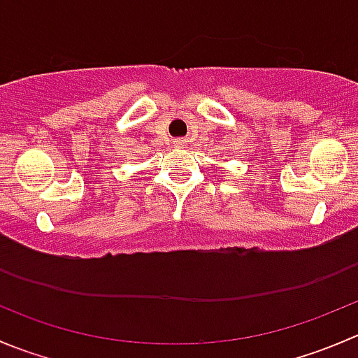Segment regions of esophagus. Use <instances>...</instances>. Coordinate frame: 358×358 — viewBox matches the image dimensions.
Listing matches in <instances>:
<instances>
[{
    "label": "esophagus",
    "mask_w": 358,
    "mask_h": 358,
    "mask_svg": "<svg viewBox=\"0 0 358 358\" xmlns=\"http://www.w3.org/2000/svg\"><path fill=\"white\" fill-rule=\"evenodd\" d=\"M183 143H185V141H183V140H176V141H175L176 147H183Z\"/></svg>",
    "instance_id": "1"
}]
</instances>
